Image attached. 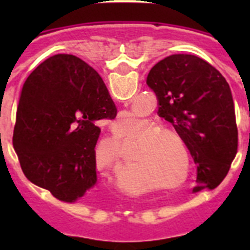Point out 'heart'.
Listing matches in <instances>:
<instances>
[{"label":"heart","instance_id":"obj_1","mask_svg":"<svg viewBox=\"0 0 250 250\" xmlns=\"http://www.w3.org/2000/svg\"><path fill=\"white\" fill-rule=\"evenodd\" d=\"M128 137H136L137 141L133 145L132 160L150 167L160 186L179 189L189 182L192 157L186 140L176 129L160 127L152 118H141ZM113 141L118 143V139Z\"/></svg>","mask_w":250,"mask_h":250}]
</instances>
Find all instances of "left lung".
<instances>
[{
  "instance_id": "8db88e82",
  "label": "left lung",
  "mask_w": 250,
  "mask_h": 250,
  "mask_svg": "<svg viewBox=\"0 0 250 250\" xmlns=\"http://www.w3.org/2000/svg\"><path fill=\"white\" fill-rule=\"evenodd\" d=\"M146 84L156 93L158 115L186 140L197 187L214 189L229 172L237 153L235 105L229 83L206 61L172 54L154 64Z\"/></svg>"
}]
</instances>
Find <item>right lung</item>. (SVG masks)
<instances>
[{
  "label": "right lung",
  "instance_id": "obj_1",
  "mask_svg": "<svg viewBox=\"0 0 250 250\" xmlns=\"http://www.w3.org/2000/svg\"><path fill=\"white\" fill-rule=\"evenodd\" d=\"M117 107L97 71L71 54L44 61L21 88L13 145L25 178L74 202L97 182L96 144L102 119Z\"/></svg>",
  "mask_w": 250,
  "mask_h": 250
}]
</instances>
